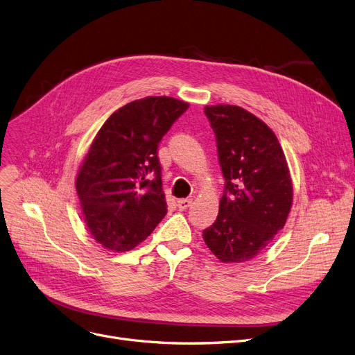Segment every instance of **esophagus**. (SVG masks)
I'll list each match as a JSON object with an SVG mask.
<instances>
[{"label":"esophagus","mask_w":355,"mask_h":355,"mask_svg":"<svg viewBox=\"0 0 355 355\" xmlns=\"http://www.w3.org/2000/svg\"><path fill=\"white\" fill-rule=\"evenodd\" d=\"M191 205H192V199H180V200H178L179 211H186Z\"/></svg>","instance_id":"obj_1"}]
</instances>
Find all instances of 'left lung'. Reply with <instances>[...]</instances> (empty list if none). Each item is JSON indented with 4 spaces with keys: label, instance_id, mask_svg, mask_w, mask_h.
Returning a JSON list of instances; mask_svg holds the SVG:
<instances>
[{
    "label": "left lung",
    "instance_id": "obj_1",
    "mask_svg": "<svg viewBox=\"0 0 355 355\" xmlns=\"http://www.w3.org/2000/svg\"><path fill=\"white\" fill-rule=\"evenodd\" d=\"M216 136L225 178L219 214L203 241L225 263L261 254L284 227L293 206V180L281 144L266 124L239 106H205Z\"/></svg>",
    "mask_w": 355,
    "mask_h": 355
}]
</instances>
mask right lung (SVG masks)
<instances>
[{
    "label": "right lung",
    "mask_w": 355,
    "mask_h": 355,
    "mask_svg": "<svg viewBox=\"0 0 355 355\" xmlns=\"http://www.w3.org/2000/svg\"><path fill=\"white\" fill-rule=\"evenodd\" d=\"M189 103L149 96L116 110L81 162L76 189L92 238L128 252L148 238L168 212L157 144Z\"/></svg>",
    "instance_id": "obj_1"
}]
</instances>
